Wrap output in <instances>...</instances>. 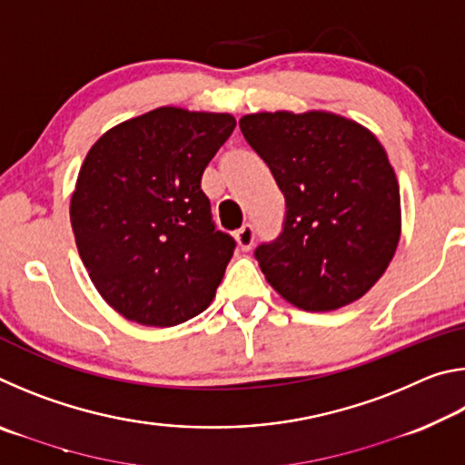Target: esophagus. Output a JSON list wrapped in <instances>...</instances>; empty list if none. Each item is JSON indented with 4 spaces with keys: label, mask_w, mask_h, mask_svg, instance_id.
Returning a JSON list of instances; mask_svg holds the SVG:
<instances>
[{
    "label": "esophagus",
    "mask_w": 465,
    "mask_h": 465,
    "mask_svg": "<svg viewBox=\"0 0 465 465\" xmlns=\"http://www.w3.org/2000/svg\"><path fill=\"white\" fill-rule=\"evenodd\" d=\"M235 240H238V246L248 252L252 248V243H254V227H252L250 223L242 225L238 232H235Z\"/></svg>",
    "instance_id": "esophagus-1"
}]
</instances>
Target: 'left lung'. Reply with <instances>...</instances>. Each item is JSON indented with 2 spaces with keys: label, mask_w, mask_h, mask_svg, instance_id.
<instances>
[{
  "label": "left lung",
  "mask_w": 465,
  "mask_h": 465,
  "mask_svg": "<svg viewBox=\"0 0 465 465\" xmlns=\"http://www.w3.org/2000/svg\"><path fill=\"white\" fill-rule=\"evenodd\" d=\"M240 129L287 204L282 233L256 248L266 281L305 312L357 302L388 269L402 232L383 145L363 124L326 110L254 113Z\"/></svg>",
  "instance_id": "8db88e82"
}]
</instances>
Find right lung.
I'll use <instances>...</instances> for the list:
<instances>
[{
	"label": "right lung",
	"instance_id": "1",
	"mask_svg": "<svg viewBox=\"0 0 465 465\" xmlns=\"http://www.w3.org/2000/svg\"><path fill=\"white\" fill-rule=\"evenodd\" d=\"M233 129L227 113L162 106L90 147L69 217L94 287L123 318L170 328L213 302L235 242L215 230L201 176Z\"/></svg>",
	"mask_w": 465,
	"mask_h": 465
}]
</instances>
